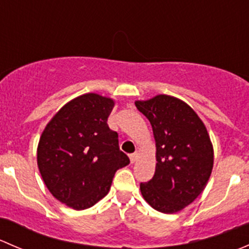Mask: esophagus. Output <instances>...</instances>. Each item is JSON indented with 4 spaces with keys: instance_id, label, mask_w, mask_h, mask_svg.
<instances>
[{
    "instance_id": "34e87169",
    "label": "esophagus",
    "mask_w": 249,
    "mask_h": 249,
    "mask_svg": "<svg viewBox=\"0 0 249 249\" xmlns=\"http://www.w3.org/2000/svg\"><path fill=\"white\" fill-rule=\"evenodd\" d=\"M137 158H139V154H137V153H134V154L130 155V161H131V164H134V162L136 161Z\"/></svg>"
}]
</instances>
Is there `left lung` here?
Returning a JSON list of instances; mask_svg holds the SVG:
<instances>
[{"instance_id":"left-lung-1","label":"left lung","mask_w":249,"mask_h":249,"mask_svg":"<svg viewBox=\"0 0 249 249\" xmlns=\"http://www.w3.org/2000/svg\"><path fill=\"white\" fill-rule=\"evenodd\" d=\"M135 105L149 120L157 148L154 177L141 183V194L159 212H179L210 179L214 161L210 135L195 110L177 97L161 94Z\"/></svg>"}]
</instances>
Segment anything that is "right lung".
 Returning <instances> with one entry per match:
<instances>
[{
  "instance_id": "add662e5",
  "label": "right lung",
  "mask_w": 249,
  "mask_h": 249,
  "mask_svg": "<svg viewBox=\"0 0 249 249\" xmlns=\"http://www.w3.org/2000/svg\"><path fill=\"white\" fill-rule=\"evenodd\" d=\"M115 101L80 95L55 113L37 147V165L53 196L73 210L91 207L108 194L117 170L130 164L107 119Z\"/></svg>"
}]
</instances>
